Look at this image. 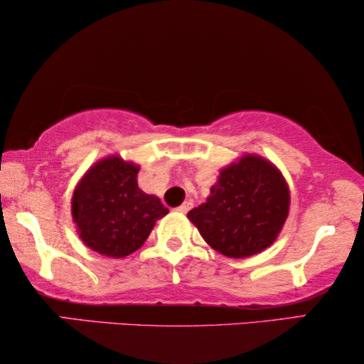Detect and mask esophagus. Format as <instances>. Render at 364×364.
Instances as JSON below:
<instances>
[{
	"label": "esophagus",
	"instance_id": "obj_1",
	"mask_svg": "<svg viewBox=\"0 0 364 364\" xmlns=\"http://www.w3.org/2000/svg\"><path fill=\"white\" fill-rule=\"evenodd\" d=\"M192 205H193V203H192L191 200H186V202H183V203H182V205H181V207H178V208H177V210H178V212H182V213H187V212H188V210H191V208H192Z\"/></svg>",
	"mask_w": 364,
	"mask_h": 364
}]
</instances>
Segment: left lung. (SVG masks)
Here are the masks:
<instances>
[{"label":"left lung","instance_id":"8db88e82","mask_svg":"<svg viewBox=\"0 0 364 364\" xmlns=\"http://www.w3.org/2000/svg\"><path fill=\"white\" fill-rule=\"evenodd\" d=\"M290 192L275 166L245 156L223 168L207 202L187 213L208 245L232 258L270 247L288 217Z\"/></svg>","mask_w":364,"mask_h":364}]
</instances>
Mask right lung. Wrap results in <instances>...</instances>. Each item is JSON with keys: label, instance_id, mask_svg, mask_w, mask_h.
<instances>
[{"label": "right lung", "instance_id": "add662e5", "mask_svg": "<svg viewBox=\"0 0 364 364\" xmlns=\"http://www.w3.org/2000/svg\"><path fill=\"white\" fill-rule=\"evenodd\" d=\"M139 167L107 157L89 168L73 196V218L79 237L106 257L131 255L147 240L168 208L137 187Z\"/></svg>", "mask_w": 364, "mask_h": 364}]
</instances>
